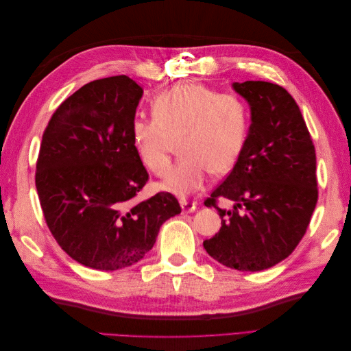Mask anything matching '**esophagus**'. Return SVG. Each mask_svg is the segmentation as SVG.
<instances>
[{"mask_svg":"<svg viewBox=\"0 0 351 351\" xmlns=\"http://www.w3.org/2000/svg\"><path fill=\"white\" fill-rule=\"evenodd\" d=\"M180 205H182L183 212H195L196 210V202L182 200V202H180Z\"/></svg>","mask_w":351,"mask_h":351,"instance_id":"esophagus-1","label":"esophagus"}]
</instances>
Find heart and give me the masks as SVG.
Returning <instances> with one entry per match:
<instances>
[{"label": "heart", "instance_id": "b5f03b06", "mask_svg": "<svg viewBox=\"0 0 351 351\" xmlns=\"http://www.w3.org/2000/svg\"><path fill=\"white\" fill-rule=\"evenodd\" d=\"M154 114L136 115L132 137L147 169L165 176L176 140L184 158L170 170L162 187L189 196L205 187L209 173L224 176L246 145L249 108L237 93H218L202 83H178L158 93Z\"/></svg>", "mask_w": 351, "mask_h": 351}]
</instances>
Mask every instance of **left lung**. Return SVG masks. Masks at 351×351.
Returning a JSON list of instances; mask_svg holds the SVG:
<instances>
[{"instance_id":"1","label":"left lung","mask_w":351,"mask_h":351,"mask_svg":"<svg viewBox=\"0 0 351 351\" xmlns=\"http://www.w3.org/2000/svg\"><path fill=\"white\" fill-rule=\"evenodd\" d=\"M252 111L246 145L210 196L221 217L204 241L209 256L237 271H263L289 258L303 239L317 202L316 154L299 105L280 84L232 83ZM219 198L235 202L232 211Z\"/></svg>"}]
</instances>
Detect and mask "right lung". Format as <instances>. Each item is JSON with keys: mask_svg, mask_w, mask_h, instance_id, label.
I'll use <instances>...</instances> for the list:
<instances>
[{"mask_svg": "<svg viewBox=\"0 0 351 351\" xmlns=\"http://www.w3.org/2000/svg\"><path fill=\"white\" fill-rule=\"evenodd\" d=\"M142 95L124 74L93 80L61 102L42 134L35 183L45 222L60 247L88 268L130 267L182 212L168 192L137 200L149 180L132 137Z\"/></svg>", "mask_w": 351, "mask_h": 351, "instance_id": "add662e5", "label": "right lung"}]
</instances>
